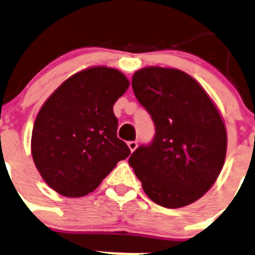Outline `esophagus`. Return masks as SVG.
Returning a JSON list of instances; mask_svg holds the SVG:
<instances>
[{
  "instance_id": "1",
  "label": "esophagus",
  "mask_w": 255,
  "mask_h": 255,
  "mask_svg": "<svg viewBox=\"0 0 255 255\" xmlns=\"http://www.w3.org/2000/svg\"><path fill=\"white\" fill-rule=\"evenodd\" d=\"M128 146H129V149L131 150V151H135L137 147V141H129L128 142Z\"/></svg>"
}]
</instances>
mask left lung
Returning a JSON list of instances; mask_svg holds the SVG:
<instances>
[{
  "label": "left lung",
  "mask_w": 255,
  "mask_h": 255,
  "mask_svg": "<svg viewBox=\"0 0 255 255\" xmlns=\"http://www.w3.org/2000/svg\"><path fill=\"white\" fill-rule=\"evenodd\" d=\"M131 86L154 121L155 135L132 152L130 166L154 203L169 209L191 204L224 165L227 130L219 111L180 70L145 67L135 72Z\"/></svg>",
  "instance_id": "left-lung-1"
}]
</instances>
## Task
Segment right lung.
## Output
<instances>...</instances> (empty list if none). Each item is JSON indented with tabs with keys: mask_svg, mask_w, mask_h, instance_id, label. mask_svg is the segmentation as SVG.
Segmentation results:
<instances>
[{
	"mask_svg": "<svg viewBox=\"0 0 255 255\" xmlns=\"http://www.w3.org/2000/svg\"><path fill=\"white\" fill-rule=\"evenodd\" d=\"M119 70L90 67L72 75L46 100L33 124L31 152L43 180L79 198L95 190L130 155L116 134L114 104L129 87Z\"/></svg>",
	"mask_w": 255,
	"mask_h": 255,
	"instance_id": "obj_1",
	"label": "right lung"
}]
</instances>
